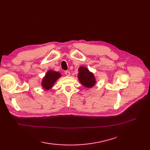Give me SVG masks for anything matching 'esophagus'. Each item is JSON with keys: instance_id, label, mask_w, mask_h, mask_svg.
<instances>
[{"instance_id": "1", "label": "esophagus", "mask_w": 150, "mask_h": 150, "mask_svg": "<svg viewBox=\"0 0 150 150\" xmlns=\"http://www.w3.org/2000/svg\"><path fill=\"white\" fill-rule=\"evenodd\" d=\"M65 74H66V75L67 76H69V75H70V72H69V71H67V70L65 71Z\"/></svg>"}]
</instances>
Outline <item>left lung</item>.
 <instances>
[{"label": "left lung", "mask_w": 150, "mask_h": 150, "mask_svg": "<svg viewBox=\"0 0 150 150\" xmlns=\"http://www.w3.org/2000/svg\"><path fill=\"white\" fill-rule=\"evenodd\" d=\"M78 79L83 86L87 88H91L96 83L93 74L90 72L86 67H81L79 69Z\"/></svg>", "instance_id": "obj_1"}]
</instances>
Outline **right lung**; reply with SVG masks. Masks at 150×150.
I'll return each instance as SVG.
<instances>
[{"label": "right lung", "instance_id": "1", "mask_svg": "<svg viewBox=\"0 0 150 150\" xmlns=\"http://www.w3.org/2000/svg\"><path fill=\"white\" fill-rule=\"evenodd\" d=\"M61 76V74L59 72H54L52 70H49L47 72L45 77L43 78L42 83V87L45 89H50L54 82Z\"/></svg>", "mask_w": 150, "mask_h": 150}]
</instances>
